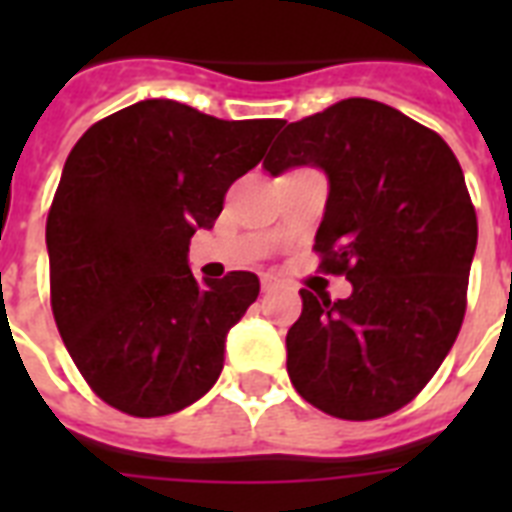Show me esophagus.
Listing matches in <instances>:
<instances>
[{"label":"esophagus","mask_w":512,"mask_h":512,"mask_svg":"<svg viewBox=\"0 0 512 512\" xmlns=\"http://www.w3.org/2000/svg\"><path fill=\"white\" fill-rule=\"evenodd\" d=\"M260 284H263L265 295H268V292H276V289H279V281L273 279V276H268V273H265L263 279H260Z\"/></svg>","instance_id":"34e87169"}]
</instances>
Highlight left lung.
Listing matches in <instances>:
<instances>
[{
	"instance_id": "8db88e82",
	"label": "left lung",
	"mask_w": 512,
	"mask_h": 512,
	"mask_svg": "<svg viewBox=\"0 0 512 512\" xmlns=\"http://www.w3.org/2000/svg\"><path fill=\"white\" fill-rule=\"evenodd\" d=\"M263 167L327 175L316 252L353 284L345 300L300 289L289 380L340 420L396 412L436 374L465 316L478 223L457 156L396 108L348 98L287 124Z\"/></svg>"
}]
</instances>
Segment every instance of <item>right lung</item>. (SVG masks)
Listing matches in <instances>:
<instances>
[{
  "label": "right lung",
  "mask_w": 512,
  "mask_h": 512,
  "mask_svg": "<svg viewBox=\"0 0 512 512\" xmlns=\"http://www.w3.org/2000/svg\"><path fill=\"white\" fill-rule=\"evenodd\" d=\"M281 127L151 98L92 124L71 148L47 217L52 313L84 380L119 412H180L223 372L225 337L260 279L196 281L188 247Z\"/></svg>",
  "instance_id": "1"
}]
</instances>
